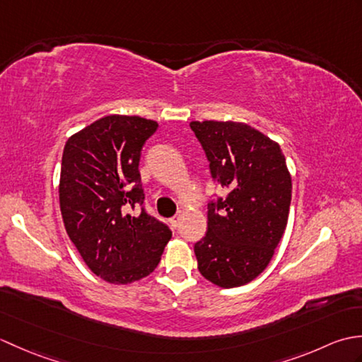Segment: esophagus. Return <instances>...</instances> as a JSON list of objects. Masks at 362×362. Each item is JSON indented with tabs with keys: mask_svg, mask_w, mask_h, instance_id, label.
<instances>
[{
	"mask_svg": "<svg viewBox=\"0 0 362 362\" xmlns=\"http://www.w3.org/2000/svg\"><path fill=\"white\" fill-rule=\"evenodd\" d=\"M180 214H175V216H173L171 219H169V222H171V226L174 227V228H177L179 227V222H180Z\"/></svg>",
	"mask_w": 362,
	"mask_h": 362,
	"instance_id": "1",
	"label": "esophagus"
}]
</instances>
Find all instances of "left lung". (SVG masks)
I'll return each instance as SVG.
<instances>
[{
	"label": "left lung",
	"instance_id": "left-lung-1",
	"mask_svg": "<svg viewBox=\"0 0 362 362\" xmlns=\"http://www.w3.org/2000/svg\"><path fill=\"white\" fill-rule=\"evenodd\" d=\"M214 182L227 196L209 202L206 233L194 244L197 269L221 288L264 271L288 224L292 182L280 144L244 122H189Z\"/></svg>",
	"mask_w": 362,
	"mask_h": 362
}]
</instances>
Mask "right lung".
Here are the masks:
<instances>
[{
    "label": "right lung",
    "mask_w": 362,
    "mask_h": 362,
    "mask_svg": "<svg viewBox=\"0 0 362 362\" xmlns=\"http://www.w3.org/2000/svg\"><path fill=\"white\" fill-rule=\"evenodd\" d=\"M158 124L109 115L68 138L59 201L70 240L90 271L113 284L144 279L160 263L171 230L144 210L141 149ZM142 205L136 217L126 214Z\"/></svg>",
    "instance_id": "1"
}]
</instances>
